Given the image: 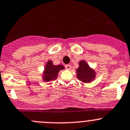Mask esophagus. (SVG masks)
Wrapping results in <instances>:
<instances>
[{
    "mask_svg": "<svg viewBox=\"0 0 130 130\" xmlns=\"http://www.w3.org/2000/svg\"><path fill=\"white\" fill-rule=\"evenodd\" d=\"M65 68H66L67 70H71V65H65Z\"/></svg>",
    "mask_w": 130,
    "mask_h": 130,
    "instance_id": "obj_1",
    "label": "esophagus"
}]
</instances>
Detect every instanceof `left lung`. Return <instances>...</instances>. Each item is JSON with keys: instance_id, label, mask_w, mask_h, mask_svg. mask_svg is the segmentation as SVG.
I'll list each match as a JSON object with an SVG mask.
<instances>
[{"instance_id": "8db88e82", "label": "left lung", "mask_w": 130, "mask_h": 130, "mask_svg": "<svg viewBox=\"0 0 130 130\" xmlns=\"http://www.w3.org/2000/svg\"><path fill=\"white\" fill-rule=\"evenodd\" d=\"M79 67L76 69V77L79 81L85 83H90L96 76V72L91 68L86 61L81 60L78 62Z\"/></svg>"}]
</instances>
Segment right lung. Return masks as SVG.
<instances>
[{"mask_svg":"<svg viewBox=\"0 0 130 130\" xmlns=\"http://www.w3.org/2000/svg\"><path fill=\"white\" fill-rule=\"evenodd\" d=\"M65 69V67L62 65H55L52 60H48L46 62L42 75V79L45 82H49L55 80L57 78L58 72Z\"/></svg>","mask_w":130,"mask_h":130,"instance_id":"obj_1","label":"right lung"}]
</instances>
